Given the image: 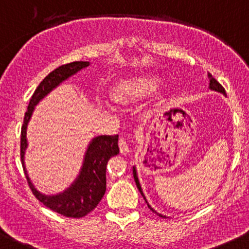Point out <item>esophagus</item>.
Wrapping results in <instances>:
<instances>
[{
  "label": "esophagus",
  "mask_w": 249,
  "mask_h": 249,
  "mask_svg": "<svg viewBox=\"0 0 249 249\" xmlns=\"http://www.w3.org/2000/svg\"><path fill=\"white\" fill-rule=\"evenodd\" d=\"M119 146H120V152H121L122 155H125V153H128L130 151L129 143H128V142L125 139H120Z\"/></svg>",
  "instance_id": "1"
}]
</instances>
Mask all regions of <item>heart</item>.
Wrapping results in <instances>:
<instances>
[{
	"instance_id": "1",
	"label": "heart",
	"mask_w": 249,
	"mask_h": 249,
	"mask_svg": "<svg viewBox=\"0 0 249 249\" xmlns=\"http://www.w3.org/2000/svg\"><path fill=\"white\" fill-rule=\"evenodd\" d=\"M160 83V79L156 75H142L122 80L112 89L111 98L115 103L124 106L147 97L157 89Z\"/></svg>"
}]
</instances>
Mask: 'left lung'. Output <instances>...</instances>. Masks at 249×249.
I'll use <instances>...</instances> for the list:
<instances>
[{"label":"left lung","instance_id":"8db88e82","mask_svg":"<svg viewBox=\"0 0 249 249\" xmlns=\"http://www.w3.org/2000/svg\"><path fill=\"white\" fill-rule=\"evenodd\" d=\"M207 76H209V80H210V85H209V89H212V91L219 92V93L224 94V96H225V89H223V86L220 85V84L218 83V81H217L216 79H214L213 76H212L211 74H210V73L207 74ZM133 176H134V181H135V184H137V187H138V189H139L140 194H142V196H143V199H145V201L147 202V200H146V198H145V196H143V192H142V186H140V182H139V178H138V174H137V169H135V166H133ZM147 206H148V209L151 210V211L156 212L155 210H153L152 207H151L150 205H148V202H147ZM156 213H157V214H160V217H165V216H163V214L158 213V212H156Z\"/></svg>","mask_w":249,"mask_h":249}]
</instances>
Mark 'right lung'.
I'll return each instance as SVG.
<instances>
[{
	"label": "right lung",
	"mask_w": 249,
	"mask_h": 249,
	"mask_svg": "<svg viewBox=\"0 0 249 249\" xmlns=\"http://www.w3.org/2000/svg\"><path fill=\"white\" fill-rule=\"evenodd\" d=\"M87 61H75L56 68L44 78L38 85L35 93L31 97L27 111L24 117V124L21 127V140H20V156H21L22 168L32 193L40 202L53 211L71 218H80L96 209L102 200L107 189V163L111 157L120 152L119 135H99L93 138L87 146L84 156L83 166L78 178L66 191L53 196H47L37 191L31 182L26 166H25V151L27 148L26 130L35 107L48 96L53 89L67 80L71 75L80 71L81 69L89 67Z\"/></svg>",
	"instance_id": "add662e5"
}]
</instances>
